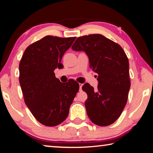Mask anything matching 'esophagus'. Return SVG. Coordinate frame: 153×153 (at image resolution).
<instances>
[{
	"instance_id": "34e87169",
	"label": "esophagus",
	"mask_w": 153,
	"mask_h": 153,
	"mask_svg": "<svg viewBox=\"0 0 153 153\" xmlns=\"http://www.w3.org/2000/svg\"><path fill=\"white\" fill-rule=\"evenodd\" d=\"M79 90H82V86H83V84H79Z\"/></svg>"
}]
</instances>
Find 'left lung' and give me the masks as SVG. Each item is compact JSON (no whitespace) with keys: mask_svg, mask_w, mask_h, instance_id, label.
Listing matches in <instances>:
<instances>
[{"mask_svg":"<svg viewBox=\"0 0 153 153\" xmlns=\"http://www.w3.org/2000/svg\"><path fill=\"white\" fill-rule=\"evenodd\" d=\"M71 48L84 51L90 67L98 74V89L85 84V102L88 116L99 126H107L120 117L128 101L130 88L129 61L121 46L101 34H90L77 38Z\"/></svg>","mask_w":153,"mask_h":153,"instance_id":"1","label":"left lung"}]
</instances>
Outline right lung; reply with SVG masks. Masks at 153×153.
<instances>
[{"instance_id": "obj_1", "label": "right lung", "mask_w": 153, "mask_h": 153, "mask_svg": "<svg viewBox=\"0 0 153 153\" xmlns=\"http://www.w3.org/2000/svg\"><path fill=\"white\" fill-rule=\"evenodd\" d=\"M75 39L46 36L28 46L20 61L19 80L24 102L46 126H56L65 120L79 90L78 83H61L54 73L63 67L62 57Z\"/></svg>"}]
</instances>
